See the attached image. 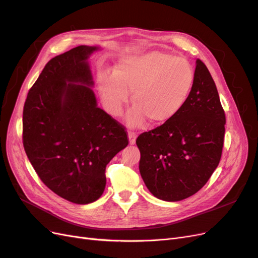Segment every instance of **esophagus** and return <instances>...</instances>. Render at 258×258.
<instances>
[{"mask_svg": "<svg viewBox=\"0 0 258 258\" xmlns=\"http://www.w3.org/2000/svg\"><path fill=\"white\" fill-rule=\"evenodd\" d=\"M128 138H129V143L130 144H135L136 143V139H137V134H136V132H134V131H129Z\"/></svg>", "mask_w": 258, "mask_h": 258, "instance_id": "34e87169", "label": "esophagus"}]
</instances>
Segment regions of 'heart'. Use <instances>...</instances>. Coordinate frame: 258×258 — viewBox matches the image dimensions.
<instances>
[{
	"mask_svg": "<svg viewBox=\"0 0 258 258\" xmlns=\"http://www.w3.org/2000/svg\"><path fill=\"white\" fill-rule=\"evenodd\" d=\"M194 80L192 67L186 59L151 51L119 61L114 75L100 77L99 90L113 116L121 114L131 91L135 106L127 122L130 127H140L146 119L161 124L174 118L189 97Z\"/></svg>",
	"mask_w": 258,
	"mask_h": 258,
	"instance_id": "obj_1",
	"label": "heart"
}]
</instances>
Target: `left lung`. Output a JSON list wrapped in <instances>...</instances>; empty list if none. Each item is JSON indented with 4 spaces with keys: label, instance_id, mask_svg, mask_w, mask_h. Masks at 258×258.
Listing matches in <instances>:
<instances>
[{
    "label": "left lung",
    "instance_id": "left-lung-1",
    "mask_svg": "<svg viewBox=\"0 0 258 258\" xmlns=\"http://www.w3.org/2000/svg\"><path fill=\"white\" fill-rule=\"evenodd\" d=\"M225 123L215 83L197 59L192 88L181 112L136 141L148 190L165 201L183 200L200 190L220 163Z\"/></svg>",
    "mask_w": 258,
    "mask_h": 258
}]
</instances>
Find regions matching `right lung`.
I'll return each mask as SVG.
<instances>
[{
  "label": "right lung",
  "instance_id": "obj_1",
  "mask_svg": "<svg viewBox=\"0 0 258 258\" xmlns=\"http://www.w3.org/2000/svg\"><path fill=\"white\" fill-rule=\"evenodd\" d=\"M95 46H77L50 59L23 106L22 143L41 181L77 205L103 194L105 168L129 143L121 123L101 110L89 86Z\"/></svg>",
  "mask_w": 258,
  "mask_h": 258
}]
</instances>
